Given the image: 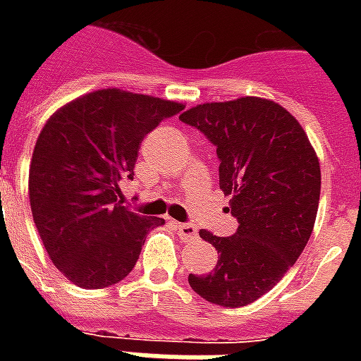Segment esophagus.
Listing matches in <instances>:
<instances>
[{"label":"esophagus","mask_w":361,"mask_h":361,"mask_svg":"<svg viewBox=\"0 0 361 361\" xmlns=\"http://www.w3.org/2000/svg\"><path fill=\"white\" fill-rule=\"evenodd\" d=\"M176 230H178V234L183 238V240H197V228L193 224H180V222H176Z\"/></svg>","instance_id":"34e87169"}]
</instances>
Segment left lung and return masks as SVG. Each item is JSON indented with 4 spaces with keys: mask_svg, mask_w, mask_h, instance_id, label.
I'll return each mask as SVG.
<instances>
[{
    "mask_svg": "<svg viewBox=\"0 0 361 361\" xmlns=\"http://www.w3.org/2000/svg\"><path fill=\"white\" fill-rule=\"evenodd\" d=\"M180 119L216 147L220 189L238 220L228 238L199 232L220 255L212 272L189 274V286L207 302L242 307L267 294L310 242L319 158L298 119L267 98L199 104Z\"/></svg>",
    "mask_w": 361,
    "mask_h": 361,
    "instance_id": "8db88e82",
    "label": "left lung"
}]
</instances>
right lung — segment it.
<instances>
[{"mask_svg":"<svg viewBox=\"0 0 361 361\" xmlns=\"http://www.w3.org/2000/svg\"><path fill=\"white\" fill-rule=\"evenodd\" d=\"M183 104L119 89L66 104L38 135L28 170L32 219L51 263L77 286L108 288L133 271L145 238L164 219L119 199L141 141Z\"/></svg>","mask_w":361,"mask_h":361,"instance_id":"add662e5","label":"right lung"}]
</instances>
